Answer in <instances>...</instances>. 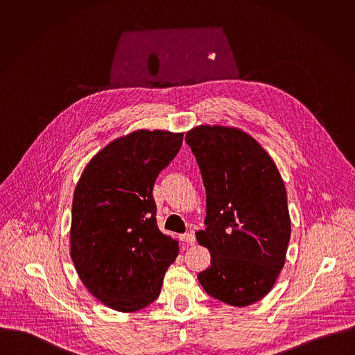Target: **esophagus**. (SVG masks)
<instances>
[{
    "mask_svg": "<svg viewBox=\"0 0 355 355\" xmlns=\"http://www.w3.org/2000/svg\"><path fill=\"white\" fill-rule=\"evenodd\" d=\"M180 239L186 243V245H189V246H193L194 243H196V235L194 234H184V235H182L180 236Z\"/></svg>",
    "mask_w": 355,
    "mask_h": 355,
    "instance_id": "obj_1",
    "label": "esophagus"
}]
</instances>
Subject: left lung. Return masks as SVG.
Masks as SVG:
<instances>
[{
    "label": "left lung",
    "mask_w": 355,
    "mask_h": 355,
    "mask_svg": "<svg viewBox=\"0 0 355 355\" xmlns=\"http://www.w3.org/2000/svg\"><path fill=\"white\" fill-rule=\"evenodd\" d=\"M206 190V228L197 241L210 252L198 273L203 290L238 307L262 300L284 266L291 220L283 179L272 157L235 127L198 125L186 134Z\"/></svg>",
    "instance_id": "1"
}]
</instances>
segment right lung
<instances>
[{
  "mask_svg": "<svg viewBox=\"0 0 355 355\" xmlns=\"http://www.w3.org/2000/svg\"><path fill=\"white\" fill-rule=\"evenodd\" d=\"M182 144L183 132L134 131L97 153L76 184L71 258L85 287L113 310L154 302L179 254L157 227L153 186Z\"/></svg>",
  "mask_w": 355,
  "mask_h": 355,
  "instance_id": "1",
  "label": "right lung"
}]
</instances>
